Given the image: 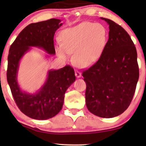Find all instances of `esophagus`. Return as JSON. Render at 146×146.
<instances>
[{
	"label": "esophagus",
	"instance_id": "1",
	"mask_svg": "<svg viewBox=\"0 0 146 146\" xmlns=\"http://www.w3.org/2000/svg\"><path fill=\"white\" fill-rule=\"evenodd\" d=\"M75 75H76V78H80L82 76L81 73L78 70H75Z\"/></svg>",
	"mask_w": 146,
	"mask_h": 146
}]
</instances>
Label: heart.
<instances>
[{"label": "heart", "mask_w": 146, "mask_h": 146, "mask_svg": "<svg viewBox=\"0 0 146 146\" xmlns=\"http://www.w3.org/2000/svg\"><path fill=\"white\" fill-rule=\"evenodd\" d=\"M60 40L56 46L58 56L66 60L74 53L76 64L88 68L100 58L107 43L108 31L101 24L83 22L62 31Z\"/></svg>", "instance_id": "heart-1"}]
</instances>
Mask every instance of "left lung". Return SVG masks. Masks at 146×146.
Here are the masks:
<instances>
[{"label": "left lung", "mask_w": 146, "mask_h": 146, "mask_svg": "<svg viewBox=\"0 0 146 146\" xmlns=\"http://www.w3.org/2000/svg\"><path fill=\"white\" fill-rule=\"evenodd\" d=\"M109 38L100 58L83 72L86 84V104L97 116L111 118L122 113L130 104L139 79L137 51L126 31L111 20Z\"/></svg>", "instance_id": "8db88e82"}]
</instances>
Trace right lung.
I'll use <instances>...</instances> for the list:
<instances>
[{
  "label": "right lung",
  "instance_id": "obj_1",
  "mask_svg": "<svg viewBox=\"0 0 146 146\" xmlns=\"http://www.w3.org/2000/svg\"><path fill=\"white\" fill-rule=\"evenodd\" d=\"M62 23L52 19L32 23L22 31L12 44L8 56L7 81L17 106L26 115L33 119L44 120L53 117L62 108L64 94L76 80L74 69L70 66L48 72L44 84L35 93L23 91L18 82L20 62L31 47L43 50L54 55V36ZM49 55L46 58H49Z\"/></svg>",
  "mask_w": 146,
  "mask_h": 146
}]
</instances>
